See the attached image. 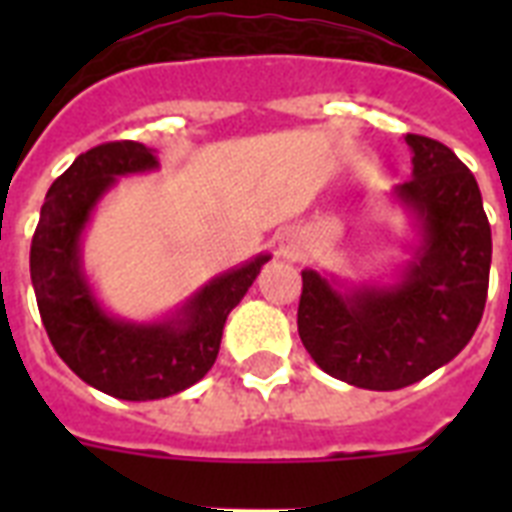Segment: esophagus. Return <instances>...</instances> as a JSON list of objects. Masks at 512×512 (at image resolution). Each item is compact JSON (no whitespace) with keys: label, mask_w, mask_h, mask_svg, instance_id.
<instances>
[{"label":"esophagus","mask_w":512,"mask_h":512,"mask_svg":"<svg viewBox=\"0 0 512 512\" xmlns=\"http://www.w3.org/2000/svg\"><path fill=\"white\" fill-rule=\"evenodd\" d=\"M279 249H281V255L292 257V260H297V257H300V252H303V249H300V241H297L295 236H287V239H281Z\"/></svg>","instance_id":"1"}]
</instances>
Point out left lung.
Segmentation results:
<instances>
[{
  "label": "left lung",
  "instance_id": "left-lung-1",
  "mask_svg": "<svg viewBox=\"0 0 512 512\" xmlns=\"http://www.w3.org/2000/svg\"><path fill=\"white\" fill-rule=\"evenodd\" d=\"M412 180L396 201L412 212L420 247L396 284L348 292L303 271L297 332L327 374L366 390H398L449 364L484 316L492 228L473 172L452 148L406 135Z\"/></svg>",
  "mask_w": 512,
  "mask_h": 512
}]
</instances>
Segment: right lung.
Segmentation results:
<instances>
[{
	"label": "right lung",
	"instance_id": "right-lung-1",
	"mask_svg": "<svg viewBox=\"0 0 512 512\" xmlns=\"http://www.w3.org/2000/svg\"><path fill=\"white\" fill-rule=\"evenodd\" d=\"M159 167L151 148L114 140L76 156L50 185L31 239V284L52 348L87 385L122 401H154L191 388L212 369L228 313L271 255L217 276L164 321L108 316L82 271V231L116 177Z\"/></svg>",
	"mask_w": 512,
	"mask_h": 512
}]
</instances>
